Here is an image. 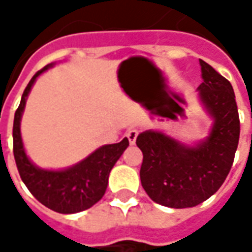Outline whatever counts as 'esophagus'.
Segmentation results:
<instances>
[{"label": "esophagus", "instance_id": "esophagus-1", "mask_svg": "<svg viewBox=\"0 0 252 252\" xmlns=\"http://www.w3.org/2000/svg\"><path fill=\"white\" fill-rule=\"evenodd\" d=\"M137 129H129V131L126 132V137H128V140H129V144H135L136 143V137H137Z\"/></svg>", "mask_w": 252, "mask_h": 252}]
</instances>
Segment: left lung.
Returning <instances> with one entry per match:
<instances>
[{"instance_id":"left-lung-1","label":"left lung","mask_w":252,"mask_h":252,"mask_svg":"<svg viewBox=\"0 0 252 252\" xmlns=\"http://www.w3.org/2000/svg\"><path fill=\"white\" fill-rule=\"evenodd\" d=\"M198 97L213 119L205 140L188 146L159 131L136 139L143 153L140 181L150 198L169 208H191L220 189L232 167L240 135L232 85L200 59Z\"/></svg>"}]
</instances>
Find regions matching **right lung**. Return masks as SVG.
<instances>
[{"instance_id": "add662e5", "label": "right lung", "mask_w": 252, "mask_h": 252, "mask_svg": "<svg viewBox=\"0 0 252 252\" xmlns=\"http://www.w3.org/2000/svg\"><path fill=\"white\" fill-rule=\"evenodd\" d=\"M52 66L54 63H50L36 72L23 93L21 102L14 113L13 154L20 177L36 200L52 211L68 215L89 209L102 198L110 170L129 146V142L124 137L120 143L102 146L79 163L63 170H44L32 163L25 154L20 121L36 78Z\"/></svg>"}]
</instances>
